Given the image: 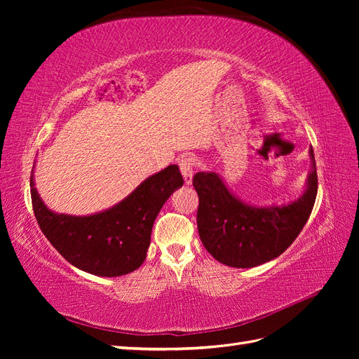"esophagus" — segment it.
I'll return each mask as SVG.
<instances>
[{"label": "esophagus", "instance_id": "34e87169", "mask_svg": "<svg viewBox=\"0 0 359 359\" xmlns=\"http://www.w3.org/2000/svg\"><path fill=\"white\" fill-rule=\"evenodd\" d=\"M180 170L182 173L184 177V181H186V184H191V178H193V173H194V169H196V158L191 157V156H186L182 157L180 161Z\"/></svg>", "mask_w": 359, "mask_h": 359}]
</instances>
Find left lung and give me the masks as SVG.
I'll use <instances>...</instances> for the list:
<instances>
[{
    "mask_svg": "<svg viewBox=\"0 0 359 359\" xmlns=\"http://www.w3.org/2000/svg\"><path fill=\"white\" fill-rule=\"evenodd\" d=\"M307 190L287 205L257 208L236 199L214 172H198V231L208 253L233 268H253L280 256L307 223L318 194V172L310 148Z\"/></svg>",
    "mask_w": 359,
    "mask_h": 359,
    "instance_id": "obj_1",
    "label": "left lung"
}]
</instances>
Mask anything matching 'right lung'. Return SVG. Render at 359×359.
Returning a JSON list of instances; mask_svg holds the SVG:
<instances>
[{
    "instance_id": "right-lung-1",
    "label": "right lung",
    "mask_w": 359,
    "mask_h": 359,
    "mask_svg": "<svg viewBox=\"0 0 359 359\" xmlns=\"http://www.w3.org/2000/svg\"><path fill=\"white\" fill-rule=\"evenodd\" d=\"M182 184L178 166L170 165L147 178L111 210L73 217L48 210L32 175L29 180L32 210L49 243L76 268L103 277L124 276L144 264L156 217Z\"/></svg>"
}]
</instances>
